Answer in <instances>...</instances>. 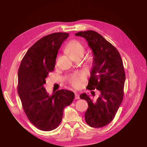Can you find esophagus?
<instances>
[{"label":"esophagus","instance_id":"34e87169","mask_svg":"<svg viewBox=\"0 0 147 147\" xmlns=\"http://www.w3.org/2000/svg\"><path fill=\"white\" fill-rule=\"evenodd\" d=\"M75 99H80L79 95L78 94V93H77L76 92H75Z\"/></svg>","mask_w":147,"mask_h":147}]
</instances>
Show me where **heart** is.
I'll return each instance as SVG.
<instances>
[{
	"mask_svg": "<svg viewBox=\"0 0 147 147\" xmlns=\"http://www.w3.org/2000/svg\"><path fill=\"white\" fill-rule=\"evenodd\" d=\"M66 51L71 58L82 56L84 48L83 45L78 40H71L66 46ZM84 79V75L81 72H76L69 76L68 82L74 88H79L82 82Z\"/></svg>",
	"mask_w": 147,
	"mask_h": 147,
	"instance_id": "b5f03b06",
	"label": "heart"
}]
</instances>
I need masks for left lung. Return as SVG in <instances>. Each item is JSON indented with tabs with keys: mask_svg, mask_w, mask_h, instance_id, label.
Masks as SVG:
<instances>
[{
	"mask_svg": "<svg viewBox=\"0 0 147 147\" xmlns=\"http://www.w3.org/2000/svg\"><path fill=\"white\" fill-rule=\"evenodd\" d=\"M75 35L85 38L93 52V68L86 88L101 92L95 101L85 93L80 95L88 104L85 120L90 127H102L114 119L123 101L126 78L123 61L117 49L95 31Z\"/></svg>",
	"mask_w": 147,
	"mask_h": 147,
	"instance_id": "obj_1",
	"label": "left lung"
}]
</instances>
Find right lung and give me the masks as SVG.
<instances>
[{
  "label": "right lung",
  "mask_w": 147,
  "mask_h": 147,
  "mask_svg": "<svg viewBox=\"0 0 147 147\" xmlns=\"http://www.w3.org/2000/svg\"><path fill=\"white\" fill-rule=\"evenodd\" d=\"M67 33L43 37L26 52L18 73V93L27 118L37 129L51 131L63 119L64 108L70 105L74 92L61 89L49 95L44 88L46 78L55 66L58 51L67 38Z\"/></svg>",
  "instance_id": "right-lung-1"
}]
</instances>
